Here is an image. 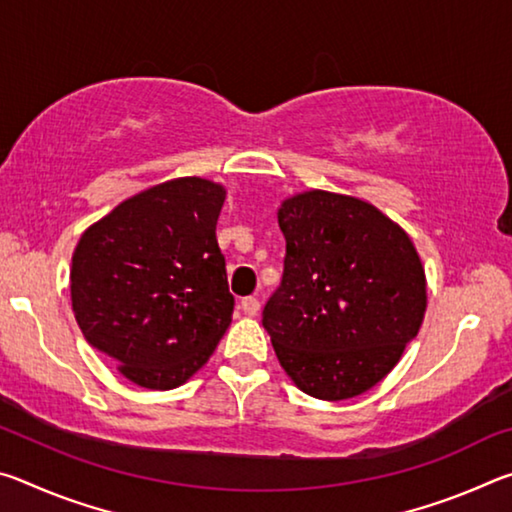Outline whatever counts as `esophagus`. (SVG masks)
I'll return each mask as SVG.
<instances>
[{
	"label": "esophagus",
	"instance_id": "obj_1",
	"mask_svg": "<svg viewBox=\"0 0 512 512\" xmlns=\"http://www.w3.org/2000/svg\"><path fill=\"white\" fill-rule=\"evenodd\" d=\"M241 309H244V314H246V316H257V311H259V300H257V298H253V296H248V298L241 300Z\"/></svg>",
	"mask_w": 512,
	"mask_h": 512
}]
</instances>
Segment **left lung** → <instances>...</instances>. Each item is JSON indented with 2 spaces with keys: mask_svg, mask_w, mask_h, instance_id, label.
Instances as JSON below:
<instances>
[{
  "mask_svg": "<svg viewBox=\"0 0 512 512\" xmlns=\"http://www.w3.org/2000/svg\"><path fill=\"white\" fill-rule=\"evenodd\" d=\"M287 239L262 325L300 391L348 400L400 361L427 309L424 268L406 232L352 196L305 192L277 212Z\"/></svg>",
  "mask_w": 512,
  "mask_h": 512,
  "instance_id": "1",
  "label": "left lung"
}]
</instances>
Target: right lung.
<instances>
[{"label":"right lung","instance_id":"1","mask_svg":"<svg viewBox=\"0 0 512 512\" xmlns=\"http://www.w3.org/2000/svg\"><path fill=\"white\" fill-rule=\"evenodd\" d=\"M225 189L176 178L128 198L83 232L72 309L126 379L169 391L210 359L235 311L216 221Z\"/></svg>","mask_w":512,"mask_h":512}]
</instances>
